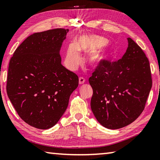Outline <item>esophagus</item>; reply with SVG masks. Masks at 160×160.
I'll return each mask as SVG.
<instances>
[{
    "mask_svg": "<svg viewBox=\"0 0 160 160\" xmlns=\"http://www.w3.org/2000/svg\"><path fill=\"white\" fill-rule=\"evenodd\" d=\"M84 82H85V79H84V78L80 77V78H79V84H84Z\"/></svg>",
    "mask_w": 160,
    "mask_h": 160,
    "instance_id": "obj_1",
    "label": "esophagus"
}]
</instances>
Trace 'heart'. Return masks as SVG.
<instances>
[{"instance_id": "b5f03b06", "label": "heart", "mask_w": 160, "mask_h": 160, "mask_svg": "<svg viewBox=\"0 0 160 160\" xmlns=\"http://www.w3.org/2000/svg\"><path fill=\"white\" fill-rule=\"evenodd\" d=\"M108 40L94 34H84L74 43L68 46L65 56V64L71 70H75L80 62L79 52H89L87 62L91 67H101L105 64L112 57V51L104 46Z\"/></svg>"}]
</instances>
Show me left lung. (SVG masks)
I'll return each instance as SVG.
<instances>
[{"mask_svg": "<svg viewBox=\"0 0 160 160\" xmlns=\"http://www.w3.org/2000/svg\"><path fill=\"white\" fill-rule=\"evenodd\" d=\"M123 57L108 62L92 73L91 109L103 127L117 130L135 121L145 107L152 79L149 61L142 48L128 37Z\"/></svg>", "mask_w": 160, "mask_h": 160, "instance_id": "obj_1", "label": "left lung"}]
</instances>
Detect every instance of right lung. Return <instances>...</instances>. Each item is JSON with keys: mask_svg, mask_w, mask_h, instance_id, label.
<instances>
[{"mask_svg": "<svg viewBox=\"0 0 160 160\" xmlns=\"http://www.w3.org/2000/svg\"><path fill=\"white\" fill-rule=\"evenodd\" d=\"M68 29L34 33L16 49L9 64L8 96L26 123L46 130L67 109L78 77L62 64L60 49Z\"/></svg>", "mask_w": 160, "mask_h": 160, "instance_id": "right-lung-1", "label": "right lung"}]
</instances>
